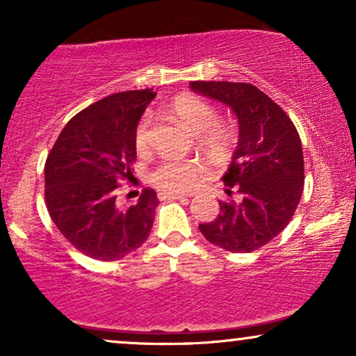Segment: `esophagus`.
Listing matches in <instances>:
<instances>
[{
	"label": "esophagus",
	"mask_w": 356,
	"mask_h": 356,
	"mask_svg": "<svg viewBox=\"0 0 356 356\" xmlns=\"http://www.w3.org/2000/svg\"><path fill=\"white\" fill-rule=\"evenodd\" d=\"M188 197L186 194H172V193H159L160 201H165V199H184Z\"/></svg>",
	"instance_id": "34e87169"
}]
</instances>
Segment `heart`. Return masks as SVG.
<instances>
[{
	"label": "heart",
	"mask_w": 356,
	"mask_h": 356,
	"mask_svg": "<svg viewBox=\"0 0 356 356\" xmlns=\"http://www.w3.org/2000/svg\"><path fill=\"white\" fill-rule=\"evenodd\" d=\"M170 111L179 123L197 134L209 149L220 152L230 145L233 134L227 126L217 123V111L206 100L191 94H181L170 102ZM152 144V123L149 116L139 120L134 131L138 152H147ZM206 177V167L193 160H165L150 173V183L163 193L179 194L191 191Z\"/></svg>",
	"instance_id": "b5f03b06"
}]
</instances>
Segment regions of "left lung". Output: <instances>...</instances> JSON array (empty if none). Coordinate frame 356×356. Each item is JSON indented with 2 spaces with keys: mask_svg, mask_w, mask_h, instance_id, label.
Segmentation results:
<instances>
[{
  "mask_svg": "<svg viewBox=\"0 0 356 356\" xmlns=\"http://www.w3.org/2000/svg\"><path fill=\"white\" fill-rule=\"evenodd\" d=\"M191 89L220 100L235 111L240 139L223 177L227 194L220 213L199 230L212 245L232 252H251L267 245L295 216L305 186L300 134L289 115L270 97L248 82L193 81Z\"/></svg>",
  "mask_w": 356,
  "mask_h": 356,
  "instance_id": "1",
  "label": "left lung"
}]
</instances>
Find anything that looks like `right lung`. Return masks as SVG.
Segmentation results:
<instances>
[{
  "label": "right lung",
  "mask_w": 356,
  "mask_h": 356,
  "mask_svg": "<svg viewBox=\"0 0 356 356\" xmlns=\"http://www.w3.org/2000/svg\"><path fill=\"white\" fill-rule=\"evenodd\" d=\"M152 89L108 95L67 121L45 162V204L61 235L82 254L116 261L147 240L159 206L145 188L134 206H118L121 181L136 162L134 131Z\"/></svg>",
  "instance_id": "add662e5"
}]
</instances>
